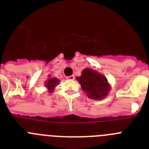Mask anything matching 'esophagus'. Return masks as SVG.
Wrapping results in <instances>:
<instances>
[{"label":"esophagus","mask_w":149,"mask_h":149,"mask_svg":"<svg viewBox=\"0 0 149 149\" xmlns=\"http://www.w3.org/2000/svg\"><path fill=\"white\" fill-rule=\"evenodd\" d=\"M67 80H74V75H71L68 76V77H66Z\"/></svg>","instance_id":"1"}]
</instances>
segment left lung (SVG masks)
I'll return each instance as SVG.
<instances>
[{
    "instance_id": "1",
    "label": "left lung",
    "mask_w": 149,
    "mask_h": 149,
    "mask_svg": "<svg viewBox=\"0 0 149 149\" xmlns=\"http://www.w3.org/2000/svg\"><path fill=\"white\" fill-rule=\"evenodd\" d=\"M77 80L81 84L82 90L87 94L89 98L101 100L110 91V86L106 77L89 68L84 69L82 75L77 77Z\"/></svg>"
}]
</instances>
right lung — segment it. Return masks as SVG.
<instances>
[{
  "instance_id": "right-lung-1",
  "label": "right lung",
  "mask_w": 149,
  "mask_h": 149,
  "mask_svg": "<svg viewBox=\"0 0 149 149\" xmlns=\"http://www.w3.org/2000/svg\"><path fill=\"white\" fill-rule=\"evenodd\" d=\"M58 83L59 81L57 79L55 78V77H54V78H50L49 80H48V81H46L45 86L48 89L49 93H52L53 92L54 89L56 86V84H58Z\"/></svg>"
}]
</instances>
